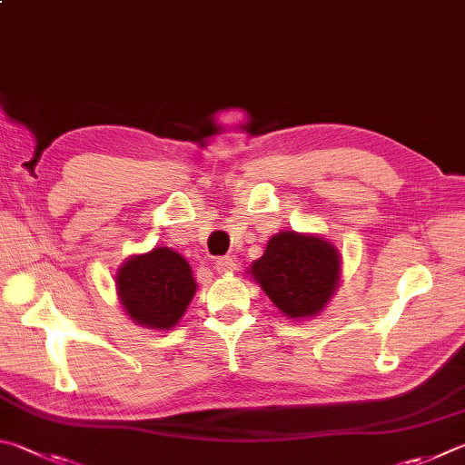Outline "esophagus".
I'll return each mask as SVG.
<instances>
[{"mask_svg":"<svg viewBox=\"0 0 465 465\" xmlns=\"http://www.w3.org/2000/svg\"><path fill=\"white\" fill-rule=\"evenodd\" d=\"M215 270H217V272H222V274H225V272H233V270H235V262H233V258H230V256H222V258H217V260H215Z\"/></svg>","mask_w":465,"mask_h":465,"instance_id":"34e87169","label":"esophagus"}]
</instances>
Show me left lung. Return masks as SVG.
Here are the masks:
<instances>
[{
  "label": "left lung",
  "instance_id": "1",
  "mask_svg": "<svg viewBox=\"0 0 465 465\" xmlns=\"http://www.w3.org/2000/svg\"><path fill=\"white\" fill-rule=\"evenodd\" d=\"M250 272L284 315L313 317L340 282V254L317 235L281 232L270 238Z\"/></svg>",
  "mask_w": 465,
  "mask_h": 465
}]
</instances>
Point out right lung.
I'll return each mask as SVG.
<instances>
[{"instance_id": "1", "label": "right lung", "mask_w": 465, "mask_h": 465, "mask_svg": "<svg viewBox=\"0 0 465 465\" xmlns=\"http://www.w3.org/2000/svg\"><path fill=\"white\" fill-rule=\"evenodd\" d=\"M115 286L125 313L152 329H171L197 289L189 262L171 248L130 258L117 270Z\"/></svg>"}]
</instances>
